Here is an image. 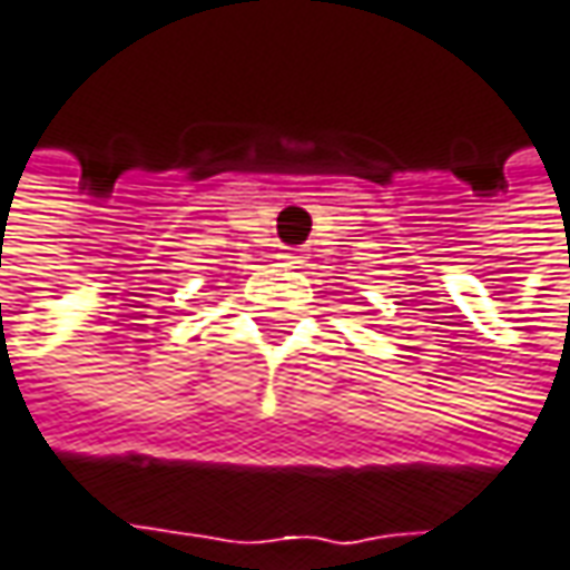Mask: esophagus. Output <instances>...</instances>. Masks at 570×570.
<instances>
[{"mask_svg": "<svg viewBox=\"0 0 570 570\" xmlns=\"http://www.w3.org/2000/svg\"><path fill=\"white\" fill-rule=\"evenodd\" d=\"M281 258H284L286 264H299V261H303V248H289V252L281 255Z\"/></svg>", "mask_w": 570, "mask_h": 570, "instance_id": "obj_1", "label": "esophagus"}]
</instances>
